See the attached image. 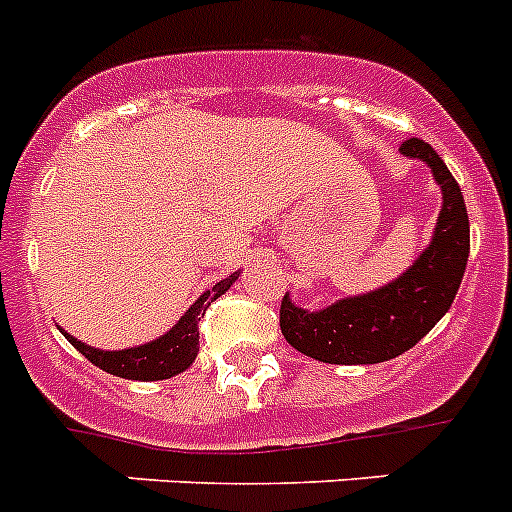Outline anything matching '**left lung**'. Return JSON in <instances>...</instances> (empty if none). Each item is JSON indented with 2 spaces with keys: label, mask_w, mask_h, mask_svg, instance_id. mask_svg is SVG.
I'll return each instance as SVG.
<instances>
[{
  "label": "left lung",
  "mask_w": 512,
  "mask_h": 512,
  "mask_svg": "<svg viewBox=\"0 0 512 512\" xmlns=\"http://www.w3.org/2000/svg\"><path fill=\"white\" fill-rule=\"evenodd\" d=\"M399 149L428 162L443 190L433 242L407 273L379 291L342 299L322 311H304L283 296V337L309 358L342 366L391 361L428 335L456 299L469 257L464 195L428 141L407 139Z\"/></svg>",
  "instance_id": "8db88e82"
}]
</instances>
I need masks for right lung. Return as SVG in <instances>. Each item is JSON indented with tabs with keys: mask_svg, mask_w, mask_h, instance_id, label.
I'll use <instances>...</instances> for the list:
<instances>
[{
	"mask_svg": "<svg viewBox=\"0 0 512 512\" xmlns=\"http://www.w3.org/2000/svg\"><path fill=\"white\" fill-rule=\"evenodd\" d=\"M237 281V273L219 281L211 291H206L201 299L195 301L185 317L172 327L167 335H162L159 340L146 342L139 348L131 350H97L79 342L77 337L66 335V340L79 350V353L87 358L90 363H95L102 371L113 373V376H121V379H133V381H159L170 379L175 373L185 371L190 363L195 361L198 355V322L206 314V309L211 306V301H216L221 293L229 291L231 283Z\"/></svg>",
	"mask_w": 512,
	"mask_h": 512,
	"instance_id": "1",
	"label": "right lung"
}]
</instances>
